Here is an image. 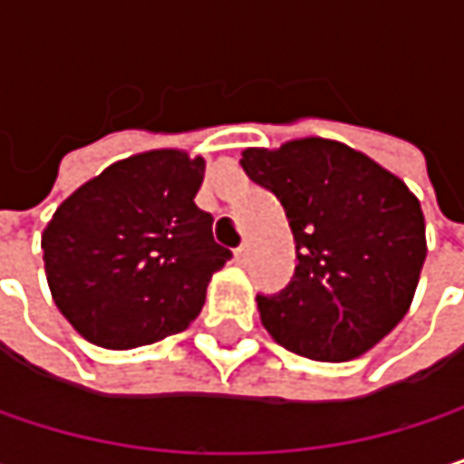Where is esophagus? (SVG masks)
<instances>
[{"label": "esophagus", "instance_id": "1", "mask_svg": "<svg viewBox=\"0 0 464 464\" xmlns=\"http://www.w3.org/2000/svg\"><path fill=\"white\" fill-rule=\"evenodd\" d=\"M233 260H236V266H246V260H249V246H246V244L236 246V252H233Z\"/></svg>", "mask_w": 464, "mask_h": 464}]
</instances>
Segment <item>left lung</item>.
Instances as JSON below:
<instances>
[{"label":"left lung","instance_id":"8db88e82","mask_svg":"<svg viewBox=\"0 0 464 464\" xmlns=\"http://www.w3.org/2000/svg\"><path fill=\"white\" fill-rule=\"evenodd\" d=\"M241 166L285 207L298 255L290 287L257 295L263 327L320 362L373 349L417 293L427 257L417 196L365 152L323 137L246 147Z\"/></svg>","mask_w":464,"mask_h":464}]
</instances>
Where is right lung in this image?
Listing matches in <instances>:
<instances>
[{
    "instance_id": "add662e5",
    "label": "right lung",
    "mask_w": 464,
    "mask_h": 464,
    "mask_svg": "<svg viewBox=\"0 0 464 464\" xmlns=\"http://www.w3.org/2000/svg\"><path fill=\"white\" fill-rule=\"evenodd\" d=\"M207 160L147 150L80 185L43 231L45 276L58 312L91 343L137 349L201 314L231 249L196 207Z\"/></svg>"
}]
</instances>
